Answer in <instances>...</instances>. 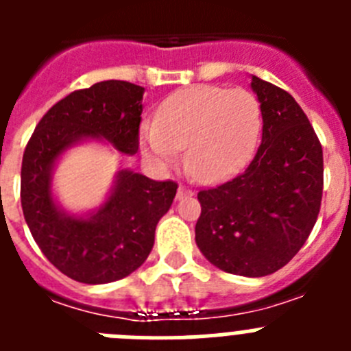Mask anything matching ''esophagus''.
<instances>
[{"mask_svg":"<svg viewBox=\"0 0 351 351\" xmlns=\"http://www.w3.org/2000/svg\"><path fill=\"white\" fill-rule=\"evenodd\" d=\"M191 195H193V190H190L188 186L181 184L178 188V198H179V200H181V198H186V197H191Z\"/></svg>","mask_w":351,"mask_h":351,"instance_id":"34e87169","label":"esophagus"}]
</instances>
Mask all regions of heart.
<instances>
[{"label": "heart", "instance_id": "obj_1", "mask_svg": "<svg viewBox=\"0 0 351 351\" xmlns=\"http://www.w3.org/2000/svg\"><path fill=\"white\" fill-rule=\"evenodd\" d=\"M262 130V107L247 89L191 86L172 93L144 123L145 153L161 165L178 163L186 149V165L198 181H218L250 160Z\"/></svg>", "mask_w": 351, "mask_h": 351}]
</instances>
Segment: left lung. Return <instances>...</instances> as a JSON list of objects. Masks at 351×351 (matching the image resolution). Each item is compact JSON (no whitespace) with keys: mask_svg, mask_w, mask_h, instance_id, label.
I'll use <instances>...</instances> for the list:
<instances>
[{"mask_svg":"<svg viewBox=\"0 0 351 351\" xmlns=\"http://www.w3.org/2000/svg\"><path fill=\"white\" fill-rule=\"evenodd\" d=\"M262 107V144L230 181L198 191V250L230 274L260 278L285 267L311 234L322 206L324 151L293 96L251 77Z\"/></svg>","mask_w":351,"mask_h":351,"instance_id":"obj_1","label":"left lung"}]
</instances>
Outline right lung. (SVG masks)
<instances>
[{"mask_svg": "<svg viewBox=\"0 0 351 351\" xmlns=\"http://www.w3.org/2000/svg\"><path fill=\"white\" fill-rule=\"evenodd\" d=\"M142 96L144 88L126 80L77 89L49 108L24 151L21 204L31 235L49 262L79 283H110L137 271L178 191V182L121 170L107 202L89 218L68 216L52 198L56 160L82 138L104 137L121 153H137Z\"/></svg>", "mask_w": 351, "mask_h": 351, "instance_id": "1", "label": "right lung"}]
</instances>
